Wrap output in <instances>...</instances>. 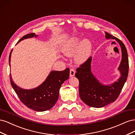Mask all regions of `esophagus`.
Listing matches in <instances>:
<instances>
[{
    "instance_id": "34e87169",
    "label": "esophagus",
    "mask_w": 135,
    "mask_h": 135,
    "mask_svg": "<svg viewBox=\"0 0 135 135\" xmlns=\"http://www.w3.org/2000/svg\"><path fill=\"white\" fill-rule=\"evenodd\" d=\"M75 71L73 69H70V76L71 77L72 76H74L75 75Z\"/></svg>"
}]
</instances>
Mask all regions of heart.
I'll list each match as a JSON object with an SVG mask.
<instances>
[{"label": "heart", "instance_id": "obj_1", "mask_svg": "<svg viewBox=\"0 0 135 135\" xmlns=\"http://www.w3.org/2000/svg\"><path fill=\"white\" fill-rule=\"evenodd\" d=\"M80 38L79 37H73L68 40L62 50L64 54L69 57L72 56L76 52L75 61L77 64H79L87 60L92 50V43L89 40L85 39L80 43Z\"/></svg>", "mask_w": 135, "mask_h": 135}]
</instances>
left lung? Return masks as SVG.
I'll use <instances>...</instances> for the list:
<instances>
[{
  "instance_id": "obj_1",
  "label": "left lung",
  "mask_w": 135,
  "mask_h": 135,
  "mask_svg": "<svg viewBox=\"0 0 135 135\" xmlns=\"http://www.w3.org/2000/svg\"><path fill=\"white\" fill-rule=\"evenodd\" d=\"M107 39L116 40L122 51V60L118 70L121 76L118 81L110 85H104L94 76L91 70L92 57L76 69L75 76L79 81V93L81 100L93 108H102L115 101L127 79L129 64L127 49L123 43L115 36L105 32Z\"/></svg>"
}]
</instances>
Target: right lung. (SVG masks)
Masks as SVG:
<instances>
[{"instance_id": "obj_1", "label": "right lung", "mask_w": 135, "mask_h": 135, "mask_svg": "<svg viewBox=\"0 0 135 135\" xmlns=\"http://www.w3.org/2000/svg\"><path fill=\"white\" fill-rule=\"evenodd\" d=\"M37 36L35 33L25 35L19 40L18 43L23 39ZM12 51L9 57V65ZM69 68L63 71H52L42 84L31 89H24L19 87L13 82L11 74L9 78L12 88L24 105L35 111L44 112L51 109L56 104L59 99L61 85L69 79Z\"/></svg>"}]
</instances>
